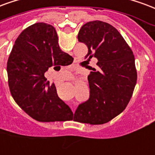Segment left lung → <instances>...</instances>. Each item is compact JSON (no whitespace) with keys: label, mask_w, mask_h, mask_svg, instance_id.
I'll return each mask as SVG.
<instances>
[{"label":"left lung","mask_w":155,"mask_h":155,"mask_svg":"<svg viewBox=\"0 0 155 155\" xmlns=\"http://www.w3.org/2000/svg\"><path fill=\"white\" fill-rule=\"evenodd\" d=\"M78 40L88 48L86 58L98 59V69L88 76L90 96L79 105L74 119L104 124L122 113L130 102L137 81L134 54L117 28L99 20L84 24Z\"/></svg>","instance_id":"obj_1"}]
</instances>
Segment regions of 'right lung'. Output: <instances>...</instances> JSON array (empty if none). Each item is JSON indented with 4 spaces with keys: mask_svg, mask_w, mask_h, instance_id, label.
Wrapping results in <instances>:
<instances>
[{
    "mask_svg": "<svg viewBox=\"0 0 155 155\" xmlns=\"http://www.w3.org/2000/svg\"><path fill=\"white\" fill-rule=\"evenodd\" d=\"M72 61L71 56L60 48L52 25L36 23L25 28L15 40L7 61L8 84L14 100L38 121L72 120L71 108L58 97L54 84H50L44 77L49 67L68 66Z\"/></svg>",
    "mask_w": 155,
    "mask_h": 155,
    "instance_id": "obj_1",
    "label": "right lung"
}]
</instances>
